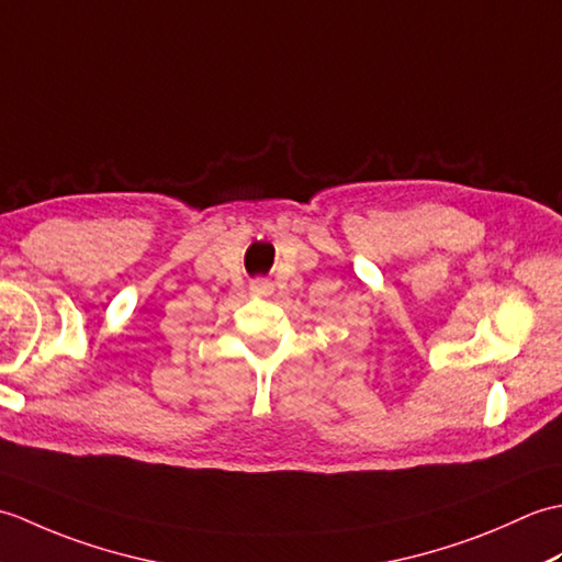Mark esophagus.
<instances>
[{
    "label": "esophagus",
    "instance_id": "34e87169",
    "mask_svg": "<svg viewBox=\"0 0 562 562\" xmlns=\"http://www.w3.org/2000/svg\"><path fill=\"white\" fill-rule=\"evenodd\" d=\"M250 290L260 292V294H270V292H272V282L266 280V278H258V280L250 282Z\"/></svg>",
    "mask_w": 562,
    "mask_h": 562
}]
</instances>
